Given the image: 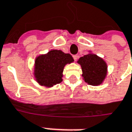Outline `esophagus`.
<instances>
[{
    "label": "esophagus",
    "mask_w": 132,
    "mask_h": 132,
    "mask_svg": "<svg viewBox=\"0 0 132 132\" xmlns=\"http://www.w3.org/2000/svg\"><path fill=\"white\" fill-rule=\"evenodd\" d=\"M73 57H74V60H75V61L78 59V57H79V56L77 55H73Z\"/></svg>",
    "instance_id": "esophagus-1"
}]
</instances>
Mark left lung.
<instances>
[{
	"instance_id": "obj_1",
	"label": "left lung",
	"mask_w": 132,
	"mask_h": 132,
	"mask_svg": "<svg viewBox=\"0 0 132 132\" xmlns=\"http://www.w3.org/2000/svg\"><path fill=\"white\" fill-rule=\"evenodd\" d=\"M77 63L81 66L83 80L93 86L102 83L107 75V65L102 57L89 52L88 55L80 57Z\"/></svg>"
}]
</instances>
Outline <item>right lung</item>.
Returning a JSON list of instances; mask_svg holds the SVG:
<instances>
[{"instance_id":"1","label":"right lung","mask_w":132,"mask_h":132,"mask_svg":"<svg viewBox=\"0 0 132 132\" xmlns=\"http://www.w3.org/2000/svg\"><path fill=\"white\" fill-rule=\"evenodd\" d=\"M74 61L72 56L61 50H52L44 55L37 56L35 60V80L42 86L51 88L63 81L64 66Z\"/></svg>"}]
</instances>
